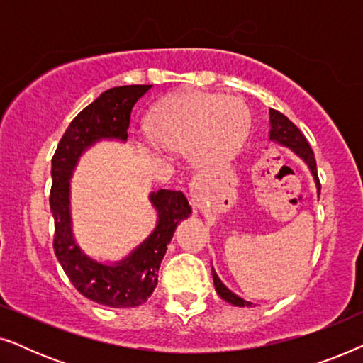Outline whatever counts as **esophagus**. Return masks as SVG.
<instances>
[{
    "label": "esophagus",
    "instance_id": "34e87169",
    "mask_svg": "<svg viewBox=\"0 0 363 363\" xmlns=\"http://www.w3.org/2000/svg\"><path fill=\"white\" fill-rule=\"evenodd\" d=\"M201 188H203L201 178H196V177L193 178V180L190 182V196L193 201H198V195H200Z\"/></svg>",
    "mask_w": 363,
    "mask_h": 363
}]
</instances>
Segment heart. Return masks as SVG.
Here are the masks:
<instances>
[{
  "label": "heart",
  "mask_w": 363,
  "mask_h": 363,
  "mask_svg": "<svg viewBox=\"0 0 363 363\" xmlns=\"http://www.w3.org/2000/svg\"><path fill=\"white\" fill-rule=\"evenodd\" d=\"M251 117L238 99L205 92L167 97L153 108L148 135L168 152L195 150L198 162L221 163L240 150L250 132Z\"/></svg>",
  "instance_id": "b5f03b06"
}]
</instances>
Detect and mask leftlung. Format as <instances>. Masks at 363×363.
Instances as JSON below:
<instances>
[{
  "instance_id": "obj_1",
  "label": "left lung",
  "mask_w": 363,
  "mask_h": 363,
  "mask_svg": "<svg viewBox=\"0 0 363 363\" xmlns=\"http://www.w3.org/2000/svg\"><path fill=\"white\" fill-rule=\"evenodd\" d=\"M269 116H271L269 138L277 143H281V145L289 147L292 152L297 153V155H299L302 160L307 163V167H309L312 177H314L317 190H319V195H320V182H319V177H317L315 157L309 145V142L306 140L304 133H302L299 128H297L294 123H292L289 118L284 116V113L271 108ZM213 282H215V289L218 294H220L223 301L230 302V304H233V306H240V307L251 306V302L241 299V297H238L235 292H231L230 289H228V287L220 281V277H218L215 271H213Z\"/></svg>"
}]
</instances>
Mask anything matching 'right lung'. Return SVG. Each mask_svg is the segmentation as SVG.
Wrapping results in <instances>:
<instances>
[{"label":"right lung","instance_id":"add662e5","mask_svg":"<svg viewBox=\"0 0 363 363\" xmlns=\"http://www.w3.org/2000/svg\"><path fill=\"white\" fill-rule=\"evenodd\" d=\"M152 86L108 89L77 113L69 123L52 157V186L49 205L54 216V255L84 297L108 307H137L157 287L158 267L178 223L190 216L191 208L182 191L158 190L150 201L158 211L157 228L137 250L117 264H102L81 251L74 241L69 213V178L82 152L101 138L127 140L130 113Z\"/></svg>","mask_w":363,"mask_h":363}]
</instances>
